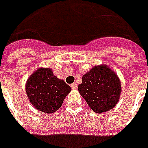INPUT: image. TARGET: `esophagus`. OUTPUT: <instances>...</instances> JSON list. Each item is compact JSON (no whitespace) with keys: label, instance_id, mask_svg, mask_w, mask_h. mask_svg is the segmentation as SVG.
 Here are the masks:
<instances>
[{"label":"esophagus","instance_id":"1","mask_svg":"<svg viewBox=\"0 0 148 148\" xmlns=\"http://www.w3.org/2000/svg\"><path fill=\"white\" fill-rule=\"evenodd\" d=\"M71 89H73V90H76V89L77 88V83H73V84H71Z\"/></svg>","mask_w":148,"mask_h":148}]
</instances>
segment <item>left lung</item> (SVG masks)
Masks as SVG:
<instances>
[{"instance_id": "obj_1", "label": "left lung", "mask_w": 148, "mask_h": 148, "mask_svg": "<svg viewBox=\"0 0 148 148\" xmlns=\"http://www.w3.org/2000/svg\"><path fill=\"white\" fill-rule=\"evenodd\" d=\"M78 90L90 108L101 114L117 105L121 94V83L109 66H95L83 76Z\"/></svg>"}]
</instances>
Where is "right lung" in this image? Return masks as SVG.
<instances>
[{
    "label": "right lung",
    "mask_w": 148,
    "mask_h": 148,
    "mask_svg": "<svg viewBox=\"0 0 148 148\" xmlns=\"http://www.w3.org/2000/svg\"><path fill=\"white\" fill-rule=\"evenodd\" d=\"M26 94L32 105L43 113H54L71 90L63 81L54 76L52 69L41 67L27 80Z\"/></svg>",
    "instance_id": "right-lung-1"
}]
</instances>
